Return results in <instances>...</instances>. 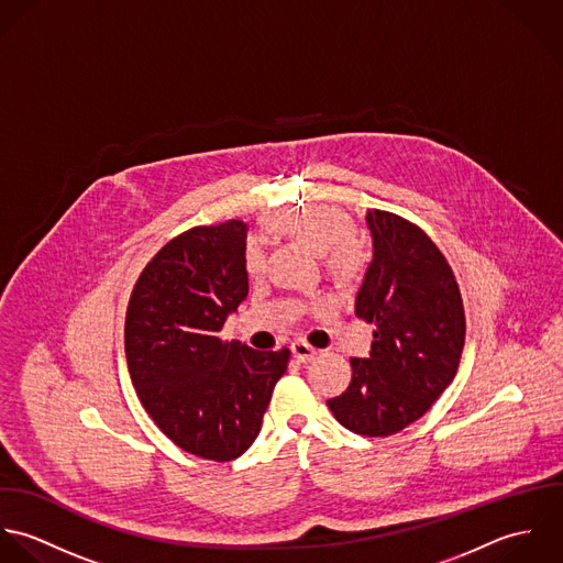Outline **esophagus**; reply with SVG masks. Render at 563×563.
I'll return each instance as SVG.
<instances>
[{
	"instance_id": "obj_1",
	"label": "esophagus",
	"mask_w": 563,
	"mask_h": 563,
	"mask_svg": "<svg viewBox=\"0 0 563 563\" xmlns=\"http://www.w3.org/2000/svg\"><path fill=\"white\" fill-rule=\"evenodd\" d=\"M291 354H294L296 361L309 363V361H313V358L318 356V350L311 347V345L305 343V341H294V343H291Z\"/></svg>"
}]
</instances>
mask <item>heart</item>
<instances>
[{
    "label": "heart",
    "mask_w": 563,
    "mask_h": 563,
    "mask_svg": "<svg viewBox=\"0 0 563 563\" xmlns=\"http://www.w3.org/2000/svg\"><path fill=\"white\" fill-rule=\"evenodd\" d=\"M269 228L298 239L322 254L329 276L339 285L354 283L367 265L365 241L352 230L350 218L329 205H311L300 211H285L274 216ZM245 272L258 276L265 267V256L258 243L250 241L243 256Z\"/></svg>",
    "instance_id": "obj_1"
}]
</instances>
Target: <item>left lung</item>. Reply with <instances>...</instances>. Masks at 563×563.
<instances>
[{"mask_svg": "<svg viewBox=\"0 0 563 563\" xmlns=\"http://www.w3.org/2000/svg\"><path fill=\"white\" fill-rule=\"evenodd\" d=\"M374 261L356 318L374 324L369 358H350L347 389L327 405L347 431L387 438L420 420L459 369L465 313L452 267L420 225L367 211Z\"/></svg>", "mask_w": 563, "mask_h": 563, "instance_id": "obj_1", "label": "left lung"}]
</instances>
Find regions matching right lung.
<instances>
[{
    "instance_id": "1",
    "label": "right lung",
    "mask_w": 563,
    "mask_h": 563,
    "mask_svg": "<svg viewBox=\"0 0 563 563\" xmlns=\"http://www.w3.org/2000/svg\"><path fill=\"white\" fill-rule=\"evenodd\" d=\"M245 224L196 225L143 267L125 311V358L136 396L178 446L232 461L252 446L291 352L224 341L247 296Z\"/></svg>"
}]
</instances>
